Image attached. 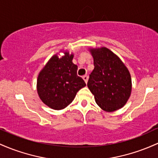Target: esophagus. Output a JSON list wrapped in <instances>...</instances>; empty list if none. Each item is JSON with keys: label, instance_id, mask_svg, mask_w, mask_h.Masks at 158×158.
Masks as SVG:
<instances>
[{"label": "esophagus", "instance_id": "esophagus-1", "mask_svg": "<svg viewBox=\"0 0 158 158\" xmlns=\"http://www.w3.org/2000/svg\"><path fill=\"white\" fill-rule=\"evenodd\" d=\"M82 78H83V79H84L85 82V83H87L88 82V76L87 75H85V76H83Z\"/></svg>", "mask_w": 158, "mask_h": 158}]
</instances>
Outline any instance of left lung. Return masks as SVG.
<instances>
[{"mask_svg": "<svg viewBox=\"0 0 158 158\" xmlns=\"http://www.w3.org/2000/svg\"><path fill=\"white\" fill-rule=\"evenodd\" d=\"M94 69L88 87L102 110L113 112L124 106L131 96V78L120 58L110 49H91Z\"/></svg>", "mask_w": 158, "mask_h": 158, "instance_id": "8db88e82", "label": "left lung"}]
</instances>
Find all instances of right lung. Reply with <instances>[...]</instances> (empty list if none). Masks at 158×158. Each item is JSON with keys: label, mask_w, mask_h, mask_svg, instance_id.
Instances as JSON below:
<instances>
[{"label": "right lung", "mask_w": 158, "mask_h": 158, "mask_svg": "<svg viewBox=\"0 0 158 158\" xmlns=\"http://www.w3.org/2000/svg\"><path fill=\"white\" fill-rule=\"evenodd\" d=\"M73 55L64 52L59 58L52 57L37 79V93L41 100L53 110L64 109L72 103L76 93L86 85L77 76V66L72 62Z\"/></svg>", "instance_id": "right-lung-1"}]
</instances>
